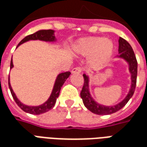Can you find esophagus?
Wrapping results in <instances>:
<instances>
[{"label":"esophagus","instance_id":"obj_1","mask_svg":"<svg viewBox=\"0 0 147 147\" xmlns=\"http://www.w3.org/2000/svg\"><path fill=\"white\" fill-rule=\"evenodd\" d=\"M82 72V68L81 67H74L73 69L71 70V73L72 74H80Z\"/></svg>","mask_w":147,"mask_h":147}]
</instances>
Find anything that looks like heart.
Here are the masks:
<instances>
[{
	"instance_id": "1",
	"label": "heart",
	"mask_w": 147,
	"mask_h": 147,
	"mask_svg": "<svg viewBox=\"0 0 147 147\" xmlns=\"http://www.w3.org/2000/svg\"><path fill=\"white\" fill-rule=\"evenodd\" d=\"M72 51L76 55L88 57L93 67H100L110 60L115 45L113 41L105 37H86L74 42Z\"/></svg>"
}]
</instances>
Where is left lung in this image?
I'll list each match as a JSON object with an SVG mask.
<instances>
[{"label":"left lung","instance_id":"obj_1","mask_svg":"<svg viewBox=\"0 0 147 147\" xmlns=\"http://www.w3.org/2000/svg\"><path fill=\"white\" fill-rule=\"evenodd\" d=\"M118 52H119V55H117V57L123 59V61H126L128 65V70L131 74V86H130L129 91L123 100H122L117 105H110V106L102 105L96 102L92 98L90 92V77L86 74H83L84 84L82 91L80 93V96L81 98L83 99V104L86 106V108L90 112H92L93 113L98 114V115H109V114L114 113L123 108L134 94L136 86L137 67H138L136 55L134 53V51L129 43L120 37L119 38Z\"/></svg>","mask_w":147,"mask_h":147}]
</instances>
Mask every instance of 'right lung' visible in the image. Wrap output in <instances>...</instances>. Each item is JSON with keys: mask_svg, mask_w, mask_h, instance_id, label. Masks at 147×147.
<instances>
[{"mask_svg": "<svg viewBox=\"0 0 147 147\" xmlns=\"http://www.w3.org/2000/svg\"><path fill=\"white\" fill-rule=\"evenodd\" d=\"M54 33L55 31L53 30H38L35 33L25 37L18 44L16 48H18L22 44H24V42H29V41H31V40H39V41H43V42H57V38L55 37ZM13 67H14V65H13L12 58H11V64H10V69H11ZM70 75L71 72H69V71L58 74L56 78V80H55L54 85H53V90H52L51 94H50V96L49 97V98L43 104L39 105H27L24 104L23 102H21L17 98V96L16 95V94L13 91L12 88H11V83H10V77H8V86H9V89H10L11 95L13 97L15 102H16L18 106L21 109H23L24 112H26L27 113L34 114V115H39V114L44 113L48 112L49 110H50L51 109L54 107L56 102H57V98L59 97V94H60L61 87L63 86L64 82L67 80V78L70 76Z\"/></svg>", "mask_w": 147, "mask_h": 147, "instance_id": "obj_1", "label": "right lung"}]
</instances>
